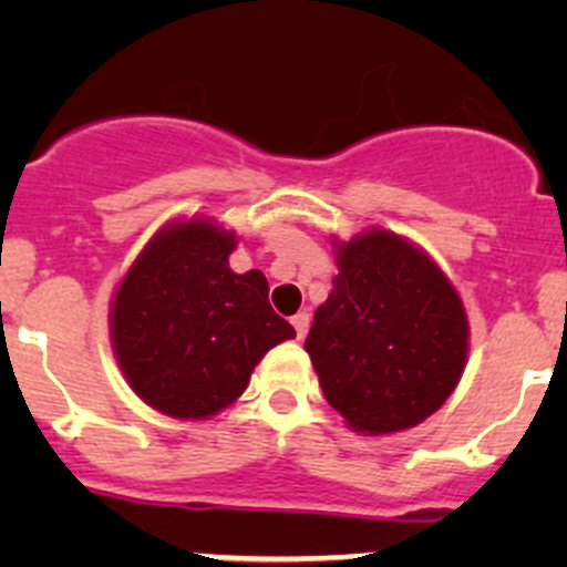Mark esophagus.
I'll list each match as a JSON object with an SVG mask.
<instances>
[{
  "instance_id": "obj_1",
  "label": "esophagus",
  "mask_w": 567,
  "mask_h": 567,
  "mask_svg": "<svg viewBox=\"0 0 567 567\" xmlns=\"http://www.w3.org/2000/svg\"><path fill=\"white\" fill-rule=\"evenodd\" d=\"M290 323H293L299 340H301V337H307V331H310V316H307V312H296V316L290 318Z\"/></svg>"
}]
</instances>
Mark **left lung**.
Listing matches in <instances>:
<instances>
[{"label":"left lung","instance_id":"1","mask_svg":"<svg viewBox=\"0 0 567 567\" xmlns=\"http://www.w3.org/2000/svg\"><path fill=\"white\" fill-rule=\"evenodd\" d=\"M337 277L307 353L331 409L362 436L409 431L458 386L468 320L439 262L384 227L331 238Z\"/></svg>","mask_w":567,"mask_h":567}]
</instances>
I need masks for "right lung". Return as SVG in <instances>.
Listing matches in <instances>:
<instances>
[{"instance_id":"right-lung-1","label":"right lung","mask_w":567,"mask_h":567,"mask_svg":"<svg viewBox=\"0 0 567 567\" xmlns=\"http://www.w3.org/2000/svg\"><path fill=\"white\" fill-rule=\"evenodd\" d=\"M238 238L210 216L173 219L136 255L109 305L112 353L142 403L173 420H210L293 326L268 305V279L236 274Z\"/></svg>"}]
</instances>
